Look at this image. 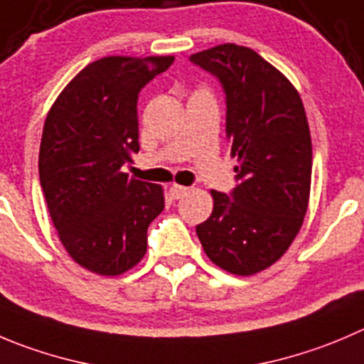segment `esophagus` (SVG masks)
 Listing matches in <instances>:
<instances>
[{
    "label": "esophagus",
    "instance_id": "34e87169",
    "mask_svg": "<svg viewBox=\"0 0 364 364\" xmlns=\"http://www.w3.org/2000/svg\"><path fill=\"white\" fill-rule=\"evenodd\" d=\"M169 193H171L173 200H178V198H182V196L188 195V193H189V188H186V186L173 184L171 188H169Z\"/></svg>",
    "mask_w": 364,
    "mask_h": 364
}]
</instances>
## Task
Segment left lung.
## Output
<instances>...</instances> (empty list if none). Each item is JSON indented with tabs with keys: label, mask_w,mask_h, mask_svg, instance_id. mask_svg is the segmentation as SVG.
I'll return each instance as SVG.
<instances>
[{
	"label": "left lung",
	"mask_w": 364,
	"mask_h": 364,
	"mask_svg": "<svg viewBox=\"0 0 364 364\" xmlns=\"http://www.w3.org/2000/svg\"><path fill=\"white\" fill-rule=\"evenodd\" d=\"M189 60L220 80L237 157L236 188L210 191L213 214L196 234L214 264L254 275L282 257L306 216L313 169L306 110L291 82L250 48L221 44Z\"/></svg>",
	"instance_id": "8db88e82"
}]
</instances>
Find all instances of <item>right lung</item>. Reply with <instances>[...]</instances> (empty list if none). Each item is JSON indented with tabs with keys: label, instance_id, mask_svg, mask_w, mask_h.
<instances>
[{
	"label": "right lung",
	"instance_id": "obj_1",
	"mask_svg": "<svg viewBox=\"0 0 364 364\" xmlns=\"http://www.w3.org/2000/svg\"><path fill=\"white\" fill-rule=\"evenodd\" d=\"M175 57H105L65 85L44 123L39 178L62 245L100 275L146 254L148 225L164 209L161 186L128 178L139 151L137 100Z\"/></svg>",
	"mask_w": 364,
	"mask_h": 364
}]
</instances>
